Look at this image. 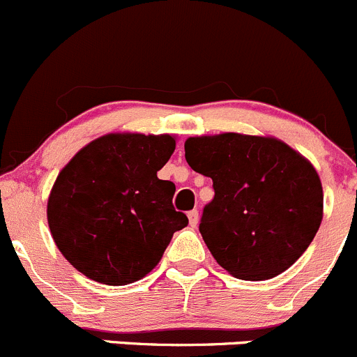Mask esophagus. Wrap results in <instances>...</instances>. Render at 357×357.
<instances>
[{"label":"esophagus","mask_w":357,"mask_h":357,"mask_svg":"<svg viewBox=\"0 0 357 357\" xmlns=\"http://www.w3.org/2000/svg\"><path fill=\"white\" fill-rule=\"evenodd\" d=\"M187 217H189V224L190 227H196L197 225V220H199V213H197V210H192L187 213Z\"/></svg>","instance_id":"34e87169"}]
</instances>
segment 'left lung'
<instances>
[{
    "label": "left lung",
    "instance_id": "obj_1",
    "mask_svg": "<svg viewBox=\"0 0 357 357\" xmlns=\"http://www.w3.org/2000/svg\"><path fill=\"white\" fill-rule=\"evenodd\" d=\"M183 147L189 167L213 180L199 232L218 266L250 281L294 266L323 220V187L312 165L273 137H190Z\"/></svg>",
    "mask_w": 357,
    "mask_h": 357
}]
</instances>
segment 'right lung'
<instances>
[{
	"instance_id": "add662e5",
	"label": "right lung",
	"mask_w": 357,
	"mask_h": 357,
	"mask_svg": "<svg viewBox=\"0 0 357 357\" xmlns=\"http://www.w3.org/2000/svg\"><path fill=\"white\" fill-rule=\"evenodd\" d=\"M174 151L172 135L109 133L62 168L47 215L55 245L74 269L121 287L158 266L174 232L189 224L172 203L175 183L158 178Z\"/></svg>"
}]
</instances>
